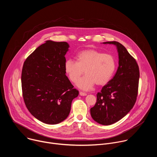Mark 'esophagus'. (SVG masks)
<instances>
[{
    "mask_svg": "<svg viewBox=\"0 0 157 157\" xmlns=\"http://www.w3.org/2000/svg\"><path fill=\"white\" fill-rule=\"evenodd\" d=\"M79 95H80V96H86V95H87V94H86V93H84V92H81V91H80V92H79Z\"/></svg>",
    "mask_w": 157,
    "mask_h": 157,
    "instance_id": "obj_1",
    "label": "esophagus"
}]
</instances>
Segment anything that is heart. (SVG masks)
<instances>
[{
	"instance_id": "1",
	"label": "heart",
	"mask_w": 157,
	"mask_h": 157,
	"mask_svg": "<svg viewBox=\"0 0 157 157\" xmlns=\"http://www.w3.org/2000/svg\"><path fill=\"white\" fill-rule=\"evenodd\" d=\"M116 68V62L111 55L96 50H86L77 55V61L68 59L64 63V71L70 80L76 82L84 72L86 75L76 84L83 89H91L95 84L102 86L108 82Z\"/></svg>"
}]
</instances>
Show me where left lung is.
Masks as SVG:
<instances>
[{
	"label": "left lung",
	"mask_w": 157,
	"mask_h": 157,
	"mask_svg": "<svg viewBox=\"0 0 157 157\" xmlns=\"http://www.w3.org/2000/svg\"><path fill=\"white\" fill-rule=\"evenodd\" d=\"M103 43L116 46L119 66L113 78L97 94L96 103L90 112L96 122L109 125L120 121L133 108L138 94L140 73L136 60L121 43L114 41Z\"/></svg>",
	"instance_id": "8db88e82"
}]
</instances>
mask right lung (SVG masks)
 <instances>
[{
	"label": "right lung",
	"mask_w": 157,
	"mask_h": 157,
	"mask_svg": "<svg viewBox=\"0 0 157 157\" xmlns=\"http://www.w3.org/2000/svg\"><path fill=\"white\" fill-rule=\"evenodd\" d=\"M67 42L47 40L26 59L21 71L25 105L40 121L57 124L68 117L71 102L79 91L66 76Z\"/></svg>",
	"instance_id": "add662e5"
}]
</instances>
